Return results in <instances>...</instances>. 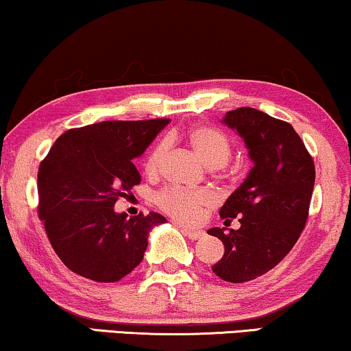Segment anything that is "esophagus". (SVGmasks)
Returning <instances> with one entry per match:
<instances>
[{
	"instance_id": "obj_1",
	"label": "esophagus",
	"mask_w": 351,
	"mask_h": 351,
	"mask_svg": "<svg viewBox=\"0 0 351 351\" xmlns=\"http://www.w3.org/2000/svg\"><path fill=\"white\" fill-rule=\"evenodd\" d=\"M175 224H176V226H180V227H182V230L186 232V235L189 237L191 240H199V239H202V237L205 235V232H204V230L194 229V227H186V226H181V223H178V221H175Z\"/></svg>"
}]
</instances>
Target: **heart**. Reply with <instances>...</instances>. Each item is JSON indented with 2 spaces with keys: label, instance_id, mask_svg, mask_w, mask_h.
<instances>
[{
  "label": "heart",
  "instance_id": "1",
  "mask_svg": "<svg viewBox=\"0 0 351 351\" xmlns=\"http://www.w3.org/2000/svg\"><path fill=\"white\" fill-rule=\"evenodd\" d=\"M187 143L195 154L200 157L210 169H223L229 162L232 154L230 140L219 128L210 125H197L187 132ZM167 151V141H160L159 145L152 147L149 156L146 157L145 170L146 173L154 175L159 170L160 162L164 159ZM156 205L167 215L173 218L192 223L199 218L202 210L211 205V195L204 191H189L181 187H167V189L157 192L154 197Z\"/></svg>",
  "mask_w": 351,
  "mask_h": 351
}]
</instances>
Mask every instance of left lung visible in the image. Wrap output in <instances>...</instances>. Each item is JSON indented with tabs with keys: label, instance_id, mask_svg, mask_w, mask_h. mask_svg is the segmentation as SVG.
Instances as JSON below:
<instances>
[{
	"label": "left lung",
	"instance_id": "8db88e82",
	"mask_svg": "<svg viewBox=\"0 0 351 351\" xmlns=\"http://www.w3.org/2000/svg\"><path fill=\"white\" fill-rule=\"evenodd\" d=\"M223 124L243 138L254 165L219 210L226 224L237 218L240 229L208 230L224 245L211 270L229 283H243L272 270L298 241L308 218L315 164L288 122L239 108L226 112Z\"/></svg>",
	"mask_w": 351,
	"mask_h": 351
}]
</instances>
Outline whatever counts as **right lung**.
I'll return each mask as SVG.
<instances>
[{
	"label": "right lung",
	"mask_w": 351,
	"mask_h": 351,
	"mask_svg": "<svg viewBox=\"0 0 351 351\" xmlns=\"http://www.w3.org/2000/svg\"><path fill=\"white\" fill-rule=\"evenodd\" d=\"M169 122H98L71 128L53 143L38 171V215L71 272L114 283L143 261L151 229L167 219L154 211L127 218L114 205L141 182L133 159Z\"/></svg>",
	"instance_id": "1"
}]
</instances>
